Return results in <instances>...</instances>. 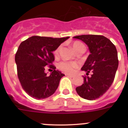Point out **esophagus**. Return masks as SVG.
I'll return each instance as SVG.
<instances>
[{
  "mask_svg": "<svg viewBox=\"0 0 128 128\" xmlns=\"http://www.w3.org/2000/svg\"><path fill=\"white\" fill-rule=\"evenodd\" d=\"M66 76H68V77H71V78L74 77V75H70V74H66Z\"/></svg>",
  "mask_w": 128,
  "mask_h": 128,
  "instance_id": "obj_1",
  "label": "esophagus"
}]
</instances>
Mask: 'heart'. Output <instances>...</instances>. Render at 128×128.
<instances>
[{
	"mask_svg": "<svg viewBox=\"0 0 128 128\" xmlns=\"http://www.w3.org/2000/svg\"><path fill=\"white\" fill-rule=\"evenodd\" d=\"M72 48H73L74 50L76 51V52H78V51H85L86 50V46L82 42H79V41H75L72 44ZM60 49V46H59L58 48L54 51V54L57 56L59 54V50ZM78 64L74 62H68V61H62L58 65V68L59 69H60L62 71L66 72L68 74H71L74 71L75 69L77 68Z\"/></svg>",
	"mask_w": 128,
	"mask_h": 128,
	"instance_id": "obj_1",
	"label": "heart"
}]
</instances>
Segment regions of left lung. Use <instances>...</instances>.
Returning <instances> with one entry per match:
<instances>
[{"instance_id":"obj_1","label":"left lung","mask_w":128,"mask_h":128,"mask_svg":"<svg viewBox=\"0 0 128 128\" xmlns=\"http://www.w3.org/2000/svg\"><path fill=\"white\" fill-rule=\"evenodd\" d=\"M74 38L84 42L90 54L81 70L88 76L84 77V84L76 88L80 96L88 100H96L112 86L118 67V52L109 39L102 35L84 34Z\"/></svg>"}]
</instances>
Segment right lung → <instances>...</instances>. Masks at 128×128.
Segmentation results:
<instances>
[{"mask_svg":"<svg viewBox=\"0 0 128 128\" xmlns=\"http://www.w3.org/2000/svg\"><path fill=\"white\" fill-rule=\"evenodd\" d=\"M69 38L33 36L21 42L15 60L22 87L30 96L42 100L56 92L60 78L65 75L51 65L54 60L52 52ZM48 65L54 70L50 76L44 72Z\"/></svg>","mask_w":128,"mask_h":128,"instance_id":"right-lung-1","label":"right lung"}]
</instances>
